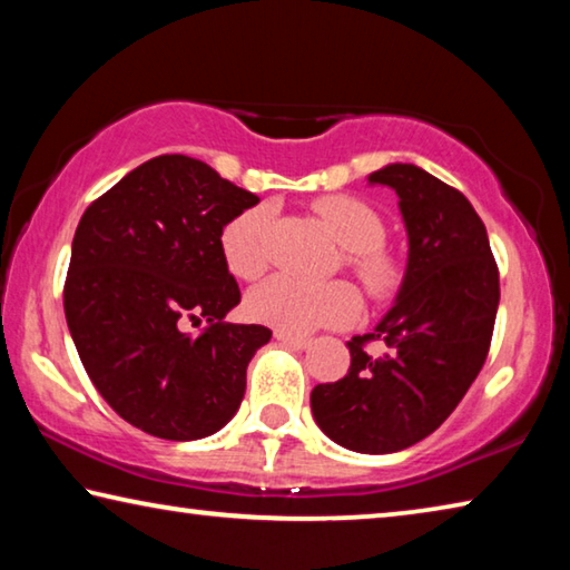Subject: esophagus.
I'll use <instances>...</instances> for the list:
<instances>
[{
    "mask_svg": "<svg viewBox=\"0 0 570 570\" xmlns=\"http://www.w3.org/2000/svg\"><path fill=\"white\" fill-rule=\"evenodd\" d=\"M276 342H282L284 346H292V350H306L308 346V340H304V336H294V334H286V332H274Z\"/></svg>",
    "mask_w": 570,
    "mask_h": 570,
    "instance_id": "1",
    "label": "esophagus"
}]
</instances>
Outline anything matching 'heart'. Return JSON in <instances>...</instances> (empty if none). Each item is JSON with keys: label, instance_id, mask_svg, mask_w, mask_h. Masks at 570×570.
I'll use <instances>...</instances> for the list:
<instances>
[{"label": "heart", "instance_id": "obj_1", "mask_svg": "<svg viewBox=\"0 0 570 570\" xmlns=\"http://www.w3.org/2000/svg\"><path fill=\"white\" fill-rule=\"evenodd\" d=\"M314 210L346 248L344 262L374 296L390 294L397 284V264L382 248L384 220L370 204L354 196H326ZM274 218L272 204H256L240 210L220 230V254L238 278H256L268 264L266 236ZM246 312L254 322L278 332L304 336L322 326L350 324L360 312V296L344 282L308 284L292 276H272L246 298Z\"/></svg>", "mask_w": 570, "mask_h": 570}]
</instances>
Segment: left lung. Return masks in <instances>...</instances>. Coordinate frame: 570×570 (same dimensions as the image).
Instances as JSON below:
<instances>
[{"label":"left lung","mask_w":570,"mask_h":570,"mask_svg":"<svg viewBox=\"0 0 570 570\" xmlns=\"http://www.w3.org/2000/svg\"><path fill=\"white\" fill-rule=\"evenodd\" d=\"M407 228V268L394 306L374 332L346 342L350 372L316 384L312 412L336 445L387 455L432 435L485 364L500 302L488 230L470 200L412 163L374 170ZM384 341L385 354L363 350Z\"/></svg>","instance_id":"left-lung-1"}]
</instances>
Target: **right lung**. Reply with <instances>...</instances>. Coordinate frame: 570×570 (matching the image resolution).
<instances>
[{
	"mask_svg": "<svg viewBox=\"0 0 570 570\" xmlns=\"http://www.w3.org/2000/svg\"><path fill=\"white\" fill-rule=\"evenodd\" d=\"M258 196L204 160L158 156L92 200L77 224L65 316L85 372L132 428L200 440L234 417L246 366L272 340L228 324L240 302L220 230ZM207 322L193 337L188 323Z\"/></svg>",
	"mask_w": 570,
	"mask_h": 570,
	"instance_id": "1",
	"label": "right lung"
}]
</instances>
